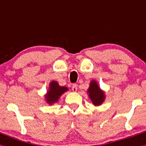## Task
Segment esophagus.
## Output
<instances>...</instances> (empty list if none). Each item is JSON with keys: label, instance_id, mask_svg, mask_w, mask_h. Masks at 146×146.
I'll use <instances>...</instances> for the list:
<instances>
[{"label": "esophagus", "instance_id": "obj_1", "mask_svg": "<svg viewBox=\"0 0 146 146\" xmlns=\"http://www.w3.org/2000/svg\"><path fill=\"white\" fill-rule=\"evenodd\" d=\"M72 91H74V92H76V91H77V85L76 84H73L72 86Z\"/></svg>", "mask_w": 146, "mask_h": 146}]
</instances>
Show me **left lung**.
I'll use <instances>...</instances> for the list:
<instances>
[{
  "label": "left lung",
  "mask_w": 146,
  "mask_h": 146,
  "mask_svg": "<svg viewBox=\"0 0 146 146\" xmlns=\"http://www.w3.org/2000/svg\"><path fill=\"white\" fill-rule=\"evenodd\" d=\"M88 93L91 102L95 106H99L104 101L105 96L104 91L100 89L97 82L95 80H92L91 82L90 86L88 89Z\"/></svg>",
  "instance_id": "8db88e82"
}]
</instances>
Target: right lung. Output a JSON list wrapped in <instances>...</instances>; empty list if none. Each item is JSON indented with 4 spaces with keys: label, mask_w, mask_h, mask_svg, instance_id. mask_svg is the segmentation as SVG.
<instances>
[{
    "label": "right lung",
    "mask_w": 146,
    "mask_h": 146,
    "mask_svg": "<svg viewBox=\"0 0 146 146\" xmlns=\"http://www.w3.org/2000/svg\"><path fill=\"white\" fill-rule=\"evenodd\" d=\"M67 91L68 88L60 86L56 81H52L50 83L49 91L45 96V99L49 104L57 102L60 96Z\"/></svg>",
    "instance_id": "add662e5"
}]
</instances>
